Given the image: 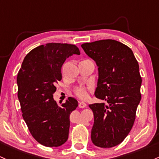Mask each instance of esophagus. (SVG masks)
<instances>
[{"label": "esophagus", "instance_id": "34e87169", "mask_svg": "<svg viewBox=\"0 0 159 159\" xmlns=\"http://www.w3.org/2000/svg\"><path fill=\"white\" fill-rule=\"evenodd\" d=\"M87 106V104L85 103V102H79V103H78V107L79 108H85Z\"/></svg>", "mask_w": 159, "mask_h": 159}]
</instances>
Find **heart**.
Masks as SVG:
<instances>
[{"label":"heart","instance_id":"1","mask_svg":"<svg viewBox=\"0 0 159 159\" xmlns=\"http://www.w3.org/2000/svg\"><path fill=\"white\" fill-rule=\"evenodd\" d=\"M93 88L92 86H82V85H80V86H77L74 88V93L78 98L84 99L88 98V91L89 90H92Z\"/></svg>","mask_w":159,"mask_h":159}]
</instances>
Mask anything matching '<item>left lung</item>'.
<instances>
[{"instance_id": "8db88e82", "label": "left lung", "mask_w": 159, "mask_h": 159, "mask_svg": "<svg viewBox=\"0 0 159 159\" xmlns=\"http://www.w3.org/2000/svg\"><path fill=\"white\" fill-rule=\"evenodd\" d=\"M81 48L99 67L96 97L108 103L89 105L94 116L91 140L98 147H113L125 139L135 121L142 83L138 62L131 49L115 40L84 43Z\"/></svg>"}]
</instances>
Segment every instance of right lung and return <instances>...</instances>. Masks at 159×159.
<instances>
[{"label": "right lung", "instance_id": "add662e5", "mask_svg": "<svg viewBox=\"0 0 159 159\" xmlns=\"http://www.w3.org/2000/svg\"><path fill=\"white\" fill-rule=\"evenodd\" d=\"M72 54H80L75 44L48 43L38 46L25 56L17 75L24 121L35 140L48 147H57L67 141L70 115L78 106L73 97L60 104L53 97L55 85L62 79V64Z\"/></svg>", "mask_w": 159, "mask_h": 159}]
</instances>
